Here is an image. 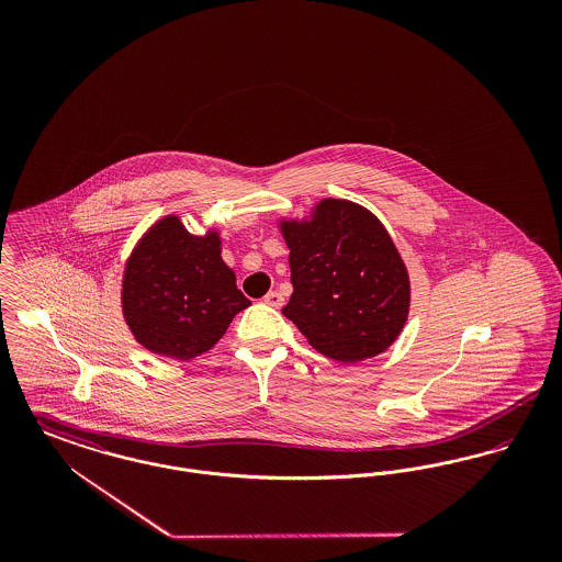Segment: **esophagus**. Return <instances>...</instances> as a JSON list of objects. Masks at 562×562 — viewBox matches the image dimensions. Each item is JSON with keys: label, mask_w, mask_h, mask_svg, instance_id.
<instances>
[{"label": "esophagus", "mask_w": 562, "mask_h": 562, "mask_svg": "<svg viewBox=\"0 0 562 562\" xmlns=\"http://www.w3.org/2000/svg\"><path fill=\"white\" fill-rule=\"evenodd\" d=\"M263 301H266L268 305H271V307H276V310L284 305V296L278 293V291H269V293L263 296Z\"/></svg>", "instance_id": "34e87169"}]
</instances>
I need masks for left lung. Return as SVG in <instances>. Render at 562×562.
<instances>
[{"mask_svg": "<svg viewBox=\"0 0 562 562\" xmlns=\"http://www.w3.org/2000/svg\"><path fill=\"white\" fill-rule=\"evenodd\" d=\"M280 227L293 284L282 314L312 348L339 362L390 348L408 316L411 286L381 221L348 200H324L312 221Z\"/></svg>", "mask_w": 562, "mask_h": 562, "instance_id": "1", "label": "left lung"}]
</instances>
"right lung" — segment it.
Listing matches in <instances>:
<instances>
[{"label":"right lung","mask_w":562,"mask_h":562,"mask_svg":"<svg viewBox=\"0 0 562 562\" xmlns=\"http://www.w3.org/2000/svg\"><path fill=\"white\" fill-rule=\"evenodd\" d=\"M248 305L221 259L216 232L193 236L179 216L156 223L126 263V324L143 348L166 358L189 360L209 351Z\"/></svg>","instance_id":"add662e5"}]
</instances>
